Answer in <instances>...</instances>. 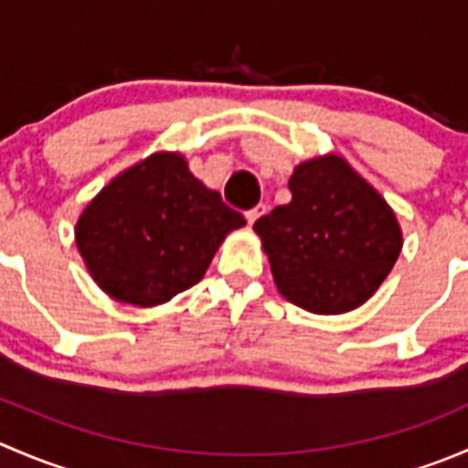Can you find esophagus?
I'll list each match as a JSON object with an SVG mask.
<instances>
[{"mask_svg":"<svg viewBox=\"0 0 468 468\" xmlns=\"http://www.w3.org/2000/svg\"><path fill=\"white\" fill-rule=\"evenodd\" d=\"M264 212H267V206H264V204H258L256 207H251V210H247V221H249V224H256V219H258V217H261V215H264Z\"/></svg>","mask_w":468,"mask_h":468,"instance_id":"esophagus-1","label":"esophagus"}]
</instances>
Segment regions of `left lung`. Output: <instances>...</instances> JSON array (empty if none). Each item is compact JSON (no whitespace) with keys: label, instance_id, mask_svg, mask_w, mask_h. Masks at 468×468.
I'll return each mask as SVG.
<instances>
[{"label":"left lung","instance_id":"obj_1","mask_svg":"<svg viewBox=\"0 0 468 468\" xmlns=\"http://www.w3.org/2000/svg\"><path fill=\"white\" fill-rule=\"evenodd\" d=\"M290 192V204L253 224L278 292L317 314L362 305L403 247L391 207L337 155L299 165Z\"/></svg>","mask_w":468,"mask_h":468}]
</instances>
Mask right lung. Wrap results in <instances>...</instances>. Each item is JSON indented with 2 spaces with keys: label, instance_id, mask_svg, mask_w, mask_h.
Segmentation results:
<instances>
[{
  "label": "right lung",
  "instance_id": "obj_1",
  "mask_svg": "<svg viewBox=\"0 0 468 468\" xmlns=\"http://www.w3.org/2000/svg\"><path fill=\"white\" fill-rule=\"evenodd\" d=\"M244 224L181 155L155 154L83 210L77 247L106 294L158 305L199 282L226 233Z\"/></svg>",
  "mask_w": 468,
  "mask_h": 468
}]
</instances>
